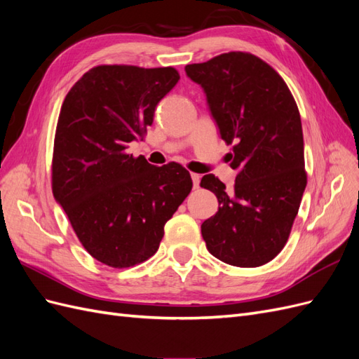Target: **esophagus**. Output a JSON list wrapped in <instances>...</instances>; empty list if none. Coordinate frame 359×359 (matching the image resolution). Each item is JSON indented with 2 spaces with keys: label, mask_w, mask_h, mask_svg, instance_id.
Wrapping results in <instances>:
<instances>
[{
  "label": "esophagus",
  "mask_w": 359,
  "mask_h": 359,
  "mask_svg": "<svg viewBox=\"0 0 359 359\" xmlns=\"http://www.w3.org/2000/svg\"><path fill=\"white\" fill-rule=\"evenodd\" d=\"M191 181H193V187L198 189L201 184V175H198V173H191Z\"/></svg>",
  "instance_id": "1"
}]
</instances>
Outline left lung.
Listing matches in <instances>:
<instances>
[{
    "instance_id": "1",
    "label": "left lung",
    "mask_w": 359,
    "mask_h": 359,
    "mask_svg": "<svg viewBox=\"0 0 359 359\" xmlns=\"http://www.w3.org/2000/svg\"><path fill=\"white\" fill-rule=\"evenodd\" d=\"M186 73L203 88L238 170L232 190L212 173L201 181L219 199L201 226L206 248L233 266L265 265L286 245L307 186L297 102L283 78L248 52L189 64Z\"/></svg>"
}]
</instances>
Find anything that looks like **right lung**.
Returning <instances> with one entry per match:
<instances>
[{
	"instance_id": "obj_1",
	"label": "right lung",
	"mask_w": 359,
	"mask_h": 359,
	"mask_svg": "<svg viewBox=\"0 0 359 359\" xmlns=\"http://www.w3.org/2000/svg\"><path fill=\"white\" fill-rule=\"evenodd\" d=\"M178 79L173 67L104 64L86 72L62 102L53 198L83 248L107 266H135L153 256L193 187L178 163L153 166L127 153L132 140L144 139L157 103Z\"/></svg>"
}]
</instances>
